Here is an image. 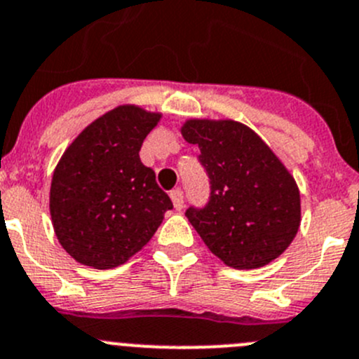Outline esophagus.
<instances>
[{
	"mask_svg": "<svg viewBox=\"0 0 359 359\" xmlns=\"http://www.w3.org/2000/svg\"><path fill=\"white\" fill-rule=\"evenodd\" d=\"M170 198H172L175 210H182V208H184V193H182V191L173 189L172 193H170Z\"/></svg>",
	"mask_w": 359,
	"mask_h": 359,
	"instance_id": "obj_1",
	"label": "esophagus"
}]
</instances>
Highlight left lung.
<instances>
[{"instance_id":"1","label":"left lung","mask_w":359,"mask_h":359,"mask_svg":"<svg viewBox=\"0 0 359 359\" xmlns=\"http://www.w3.org/2000/svg\"><path fill=\"white\" fill-rule=\"evenodd\" d=\"M182 137L210 184L207 203L186 210L205 245L238 270L279 257L300 226V191L277 156L235 121H187Z\"/></svg>"}]
</instances>
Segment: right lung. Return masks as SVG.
<instances>
[{
    "label": "right lung",
    "instance_id": "1",
    "mask_svg": "<svg viewBox=\"0 0 359 359\" xmlns=\"http://www.w3.org/2000/svg\"><path fill=\"white\" fill-rule=\"evenodd\" d=\"M159 114L117 107L89 124L54 170L50 215L62 249L87 266L126 263L159 228L173 203L140 161Z\"/></svg>",
    "mask_w": 359,
    "mask_h": 359
}]
</instances>
